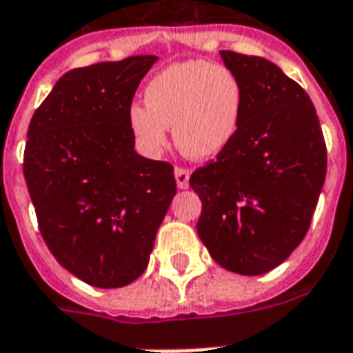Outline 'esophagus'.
Returning <instances> with one entry per match:
<instances>
[{
  "label": "esophagus",
  "mask_w": 353,
  "mask_h": 353,
  "mask_svg": "<svg viewBox=\"0 0 353 353\" xmlns=\"http://www.w3.org/2000/svg\"><path fill=\"white\" fill-rule=\"evenodd\" d=\"M176 181L177 187L179 189H187L189 187V177H190V170L189 168H181V166H177L176 168Z\"/></svg>",
  "instance_id": "1"
}]
</instances>
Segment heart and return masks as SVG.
<instances>
[{"label":"heart","instance_id":"b5f03b06","mask_svg":"<svg viewBox=\"0 0 353 353\" xmlns=\"http://www.w3.org/2000/svg\"><path fill=\"white\" fill-rule=\"evenodd\" d=\"M245 93L239 78L210 61L170 65L151 78L145 106L132 104L129 125L151 153L166 145V129L190 159L205 161L223 153L236 138Z\"/></svg>","mask_w":353,"mask_h":353}]
</instances>
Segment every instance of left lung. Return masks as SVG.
I'll return each instance as SVG.
<instances>
[{"label":"left lung","instance_id":"obj_1","mask_svg":"<svg viewBox=\"0 0 353 353\" xmlns=\"http://www.w3.org/2000/svg\"><path fill=\"white\" fill-rule=\"evenodd\" d=\"M243 85L236 138L192 172L196 230L210 254L239 275L268 273L294 252L322 192L327 151L307 91L275 63L221 50Z\"/></svg>","mask_w":353,"mask_h":353}]
</instances>
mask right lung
I'll use <instances>...</instances> for the list:
<instances>
[{"label": "right lung", "mask_w": 353, "mask_h": 353, "mask_svg": "<svg viewBox=\"0 0 353 353\" xmlns=\"http://www.w3.org/2000/svg\"><path fill=\"white\" fill-rule=\"evenodd\" d=\"M157 56L65 72L30 121L23 177L41 236L57 262L97 288L148 268L176 196L174 166L134 151L129 108Z\"/></svg>", "instance_id": "obj_1"}]
</instances>
